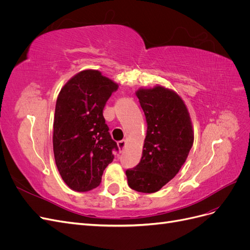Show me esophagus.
<instances>
[{
	"label": "esophagus",
	"instance_id": "1",
	"mask_svg": "<svg viewBox=\"0 0 250 250\" xmlns=\"http://www.w3.org/2000/svg\"><path fill=\"white\" fill-rule=\"evenodd\" d=\"M125 147H126V142L125 141L118 142V148H119V150L121 151V152H122V151H124Z\"/></svg>",
	"mask_w": 250,
	"mask_h": 250
}]
</instances>
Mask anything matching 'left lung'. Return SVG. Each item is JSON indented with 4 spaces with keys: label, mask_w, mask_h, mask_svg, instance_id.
<instances>
[{
    "label": "left lung",
    "mask_w": 250,
    "mask_h": 250,
    "mask_svg": "<svg viewBox=\"0 0 250 250\" xmlns=\"http://www.w3.org/2000/svg\"><path fill=\"white\" fill-rule=\"evenodd\" d=\"M135 95L147 121L141 162L128 169V186L154 193L175 177L193 146L194 130L187 105L172 89L162 85L139 88Z\"/></svg>",
    "instance_id": "left-lung-1"
}]
</instances>
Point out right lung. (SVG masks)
<instances>
[{
	"label": "right lung",
	"mask_w": 250,
	"mask_h": 250,
	"mask_svg": "<svg viewBox=\"0 0 250 250\" xmlns=\"http://www.w3.org/2000/svg\"><path fill=\"white\" fill-rule=\"evenodd\" d=\"M119 87L100 71L77 73L57 97L53 151L60 176L70 188L87 192L101 183L102 174L118 150L105 124V103Z\"/></svg>",
	"instance_id": "add662e5"
}]
</instances>
